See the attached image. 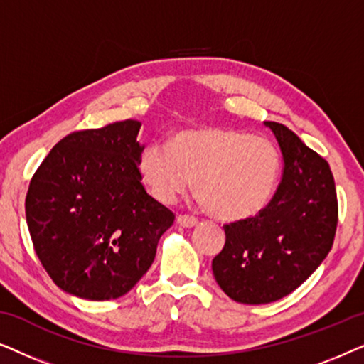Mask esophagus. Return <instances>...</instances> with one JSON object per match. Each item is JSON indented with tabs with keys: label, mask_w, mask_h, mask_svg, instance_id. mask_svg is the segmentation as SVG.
I'll return each mask as SVG.
<instances>
[{
	"label": "esophagus",
	"mask_w": 364,
	"mask_h": 364,
	"mask_svg": "<svg viewBox=\"0 0 364 364\" xmlns=\"http://www.w3.org/2000/svg\"><path fill=\"white\" fill-rule=\"evenodd\" d=\"M177 223L182 227H196L198 223V218L188 215V213H181V215H177Z\"/></svg>",
	"instance_id": "1"
}]
</instances>
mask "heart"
<instances>
[{"label": "heart", "instance_id": "heart-1", "mask_svg": "<svg viewBox=\"0 0 364 364\" xmlns=\"http://www.w3.org/2000/svg\"><path fill=\"white\" fill-rule=\"evenodd\" d=\"M139 173L159 202L172 203L196 181L197 197L212 215L242 220L275 196L282 156L270 139L240 129H186L171 144L156 141L139 156Z\"/></svg>", "mask_w": 364, "mask_h": 364}]
</instances>
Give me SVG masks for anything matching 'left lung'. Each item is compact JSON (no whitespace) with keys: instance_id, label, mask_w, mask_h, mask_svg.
<instances>
[{"instance_id":"obj_1","label":"left lung","mask_w":364,"mask_h":364,"mask_svg":"<svg viewBox=\"0 0 364 364\" xmlns=\"http://www.w3.org/2000/svg\"><path fill=\"white\" fill-rule=\"evenodd\" d=\"M283 156L282 181L255 217L225 223V245L213 277L232 300L247 305L290 295L325 260L338 225L335 178L321 156L280 122L265 121Z\"/></svg>"}]
</instances>
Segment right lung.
<instances>
[{"instance_id":"right-lung-1","label":"right lung","mask_w":364,"mask_h":364,"mask_svg":"<svg viewBox=\"0 0 364 364\" xmlns=\"http://www.w3.org/2000/svg\"><path fill=\"white\" fill-rule=\"evenodd\" d=\"M141 122L71 132L29 182L26 222L34 252L61 290L114 300L151 268L172 210L151 197L139 173Z\"/></svg>"}]
</instances>
